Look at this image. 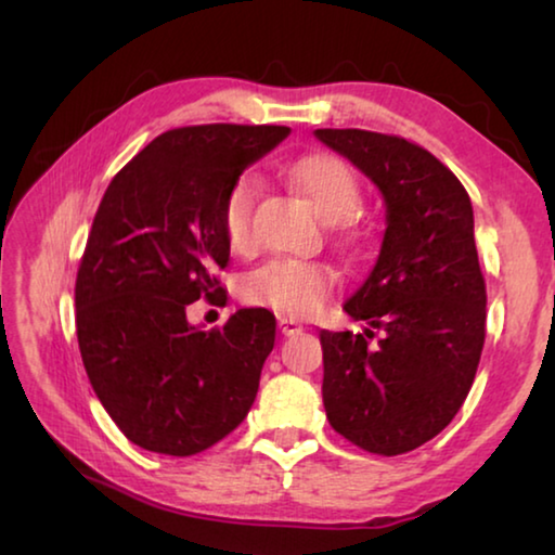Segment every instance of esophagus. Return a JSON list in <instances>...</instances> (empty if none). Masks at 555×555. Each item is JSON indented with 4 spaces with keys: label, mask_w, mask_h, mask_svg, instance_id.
I'll return each instance as SVG.
<instances>
[{
    "label": "esophagus",
    "mask_w": 555,
    "mask_h": 555,
    "mask_svg": "<svg viewBox=\"0 0 555 555\" xmlns=\"http://www.w3.org/2000/svg\"><path fill=\"white\" fill-rule=\"evenodd\" d=\"M279 331H281V335H296L304 331V325L288 315H279Z\"/></svg>",
    "instance_id": "esophagus-1"
}]
</instances>
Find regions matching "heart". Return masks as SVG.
I'll return each instance as SVG.
<instances>
[{
	"label": "heart",
	"instance_id": "1",
	"mask_svg": "<svg viewBox=\"0 0 555 555\" xmlns=\"http://www.w3.org/2000/svg\"><path fill=\"white\" fill-rule=\"evenodd\" d=\"M288 176L325 218H340L360 201V183L352 168L335 154L318 152L298 158L288 168ZM251 205H255V183L242 176L222 203V234L234 251H247L251 247ZM343 234L347 240H357L362 237V230L345 222ZM333 288L335 274L331 267L298 257H271L242 279L244 300L296 318L313 315L333 294Z\"/></svg>",
	"mask_w": 555,
	"mask_h": 555
}]
</instances>
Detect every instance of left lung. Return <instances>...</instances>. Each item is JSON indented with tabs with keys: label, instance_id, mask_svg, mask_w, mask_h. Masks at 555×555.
I'll return each instance as SVG.
<instances>
[{
	"label": "left lung",
	"instance_id": "left-lung-1",
	"mask_svg": "<svg viewBox=\"0 0 555 555\" xmlns=\"http://www.w3.org/2000/svg\"><path fill=\"white\" fill-rule=\"evenodd\" d=\"M387 205L377 264L345 304L385 335L321 331L323 403L357 448L401 455L436 438L463 406L485 345L487 291L469 195L424 146L367 129H315Z\"/></svg>",
	"mask_w": 555,
	"mask_h": 555
}]
</instances>
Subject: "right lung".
I'll return each instance as SVG.
<instances>
[{"mask_svg": "<svg viewBox=\"0 0 555 555\" xmlns=\"http://www.w3.org/2000/svg\"><path fill=\"white\" fill-rule=\"evenodd\" d=\"M288 131L168 129L102 195L75 279V327L92 389L139 448L195 455L232 434L255 403L274 313L240 308L222 327L201 331L185 308L222 296V203Z\"/></svg>", "mask_w": 555, "mask_h": 555, "instance_id": "right-lung-1", "label": "right lung"}]
</instances>
